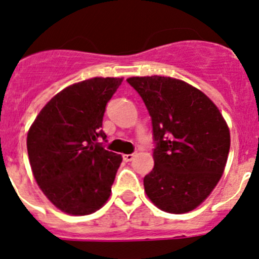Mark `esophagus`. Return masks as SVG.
I'll list each match as a JSON object with an SVG mask.
<instances>
[{
	"instance_id": "esophagus-1",
	"label": "esophagus",
	"mask_w": 259,
	"mask_h": 259,
	"mask_svg": "<svg viewBox=\"0 0 259 259\" xmlns=\"http://www.w3.org/2000/svg\"><path fill=\"white\" fill-rule=\"evenodd\" d=\"M136 156V153H129V155H123V160L125 162H130L134 160V157Z\"/></svg>"
}]
</instances>
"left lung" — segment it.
I'll list each match as a JSON object with an SVG mask.
<instances>
[{
    "instance_id": "left-lung-1",
    "label": "left lung",
    "mask_w": 259,
    "mask_h": 259,
    "mask_svg": "<svg viewBox=\"0 0 259 259\" xmlns=\"http://www.w3.org/2000/svg\"><path fill=\"white\" fill-rule=\"evenodd\" d=\"M126 81L152 121L155 166L144 178L147 197L172 214L195 209L225 169L230 150L225 119L201 91L181 79L145 76Z\"/></svg>"
}]
</instances>
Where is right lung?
<instances>
[{"instance_id":"add662e5","label":"right lung","mask_w":259,"mask_h":259,"mask_svg":"<svg viewBox=\"0 0 259 259\" xmlns=\"http://www.w3.org/2000/svg\"><path fill=\"white\" fill-rule=\"evenodd\" d=\"M123 78L71 84L45 104L30 126L27 149L36 183L58 209L87 215L104 205L121 156L98 143L106 106Z\"/></svg>"}]
</instances>
